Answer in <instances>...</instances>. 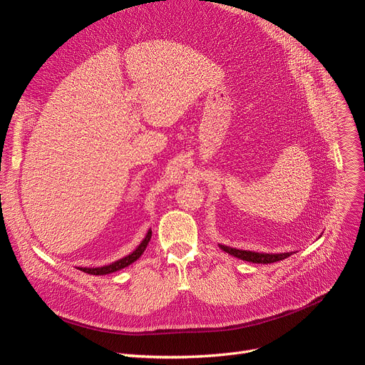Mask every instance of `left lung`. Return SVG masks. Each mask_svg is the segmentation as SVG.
Instances as JSON below:
<instances>
[{
	"instance_id": "1",
	"label": "left lung",
	"mask_w": 365,
	"mask_h": 365,
	"mask_svg": "<svg viewBox=\"0 0 365 365\" xmlns=\"http://www.w3.org/2000/svg\"><path fill=\"white\" fill-rule=\"evenodd\" d=\"M220 250L231 254L237 259L252 262V263H274L283 260L286 257H289L292 252H280V254H267V252H254V251H245V250H236V248H230L225 245H220Z\"/></svg>"
}]
</instances>
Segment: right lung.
<instances>
[{"mask_svg":"<svg viewBox=\"0 0 365 365\" xmlns=\"http://www.w3.org/2000/svg\"><path fill=\"white\" fill-rule=\"evenodd\" d=\"M150 236H152V231L149 230L146 237L143 239V242H141V244L138 245V248L134 252H130L129 256L120 259V260H117V262H114L111 264H106V267H102V268H79V269L86 272V274H91V275H103V274H111V272H115L118 269H123V268L129 267L130 263H134L141 256V254L145 252V250H146V247L149 244V240H150Z\"/></svg>","mask_w":365,"mask_h":365,"instance_id":"add662e5","label":"right lung"}]
</instances>
